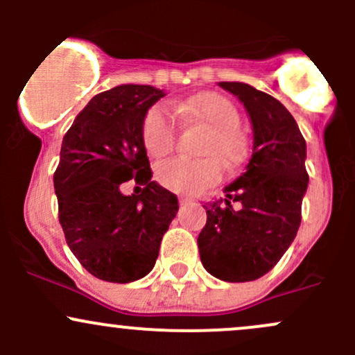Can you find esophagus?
Returning <instances> with one entry per match:
<instances>
[{
	"label": "esophagus",
	"instance_id": "esophagus-1",
	"mask_svg": "<svg viewBox=\"0 0 355 355\" xmlns=\"http://www.w3.org/2000/svg\"><path fill=\"white\" fill-rule=\"evenodd\" d=\"M191 198H185V196H180V198H178V202H180V206H184V204H187V202H191Z\"/></svg>",
	"mask_w": 355,
	"mask_h": 355
}]
</instances>
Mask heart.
Masks as SVG:
<instances>
[{
  "label": "heart",
  "instance_id": "heart-1",
  "mask_svg": "<svg viewBox=\"0 0 355 355\" xmlns=\"http://www.w3.org/2000/svg\"><path fill=\"white\" fill-rule=\"evenodd\" d=\"M175 108L184 118L200 120L214 128L213 137L204 148V155H218L227 168L237 166L244 159L245 141L237 130L241 114L230 99L216 92H206L189 101L177 103ZM177 116L168 106L155 105L146 113L142 123V141L149 155L155 157L168 155L177 142ZM217 158L170 157L157 164L156 180L168 191L178 194H198L220 182L223 168Z\"/></svg>",
  "mask_w": 355,
  "mask_h": 355
}]
</instances>
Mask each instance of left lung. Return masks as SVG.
Segmentation results:
<instances>
[{
  "mask_svg": "<svg viewBox=\"0 0 355 355\" xmlns=\"http://www.w3.org/2000/svg\"><path fill=\"white\" fill-rule=\"evenodd\" d=\"M220 87L234 94L249 114L252 156L245 173L225 187L227 199L202 206L207 220L198 245L207 273L241 284L266 275L295 239L309 184L306 141L273 96L244 82H220ZM230 202L241 207L234 210Z\"/></svg>",
  "mask_w": 355,
  "mask_h": 355,
  "instance_id": "8db88e82",
  "label": "left lung"
}]
</instances>
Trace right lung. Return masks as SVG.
Instances as JSON below:
<instances>
[{"label": "right lung", "instance_id": "right-lung-1", "mask_svg": "<svg viewBox=\"0 0 355 355\" xmlns=\"http://www.w3.org/2000/svg\"><path fill=\"white\" fill-rule=\"evenodd\" d=\"M164 96L153 85L123 84L94 96L63 137L55 171L58 218L67 244L96 278L128 284L155 268L177 196L151 180L142 123ZM136 178L142 195L121 185Z\"/></svg>", "mask_w": 355, "mask_h": 355}]
</instances>
